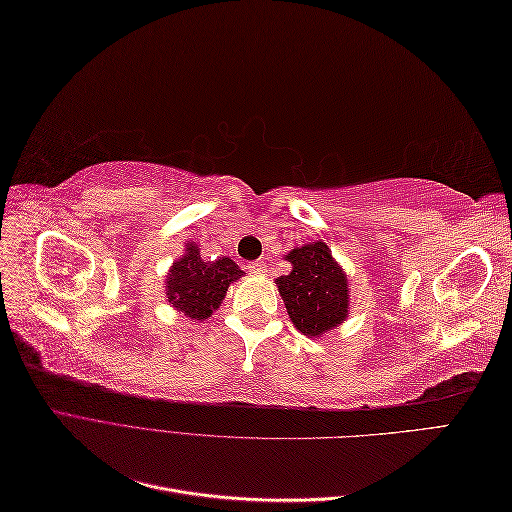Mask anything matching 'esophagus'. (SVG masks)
<instances>
[{
	"mask_svg": "<svg viewBox=\"0 0 512 512\" xmlns=\"http://www.w3.org/2000/svg\"><path fill=\"white\" fill-rule=\"evenodd\" d=\"M247 271L254 273V275L265 273V271H267V262H262V260H254V262H250V265H247Z\"/></svg>",
	"mask_w": 512,
	"mask_h": 512,
	"instance_id": "obj_1",
	"label": "esophagus"
}]
</instances>
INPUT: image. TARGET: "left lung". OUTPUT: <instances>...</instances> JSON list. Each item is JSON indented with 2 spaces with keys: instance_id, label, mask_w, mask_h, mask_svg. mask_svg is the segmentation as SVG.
<instances>
[{
  "instance_id": "8db88e82",
  "label": "left lung",
  "mask_w": 512,
  "mask_h": 512,
  "mask_svg": "<svg viewBox=\"0 0 512 512\" xmlns=\"http://www.w3.org/2000/svg\"><path fill=\"white\" fill-rule=\"evenodd\" d=\"M288 275L277 277L288 316L303 335L318 337L348 316V280L327 243L316 241L292 250Z\"/></svg>"
}]
</instances>
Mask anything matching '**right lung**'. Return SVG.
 <instances>
[{
	"instance_id": "add662e5",
	"label": "right lung",
	"mask_w": 512,
	"mask_h": 512,
	"mask_svg": "<svg viewBox=\"0 0 512 512\" xmlns=\"http://www.w3.org/2000/svg\"><path fill=\"white\" fill-rule=\"evenodd\" d=\"M241 275L237 262L230 258L207 262L200 258L196 245L188 243L185 256L166 277L168 303L192 320H207L226 297L228 286Z\"/></svg>"
}]
</instances>
